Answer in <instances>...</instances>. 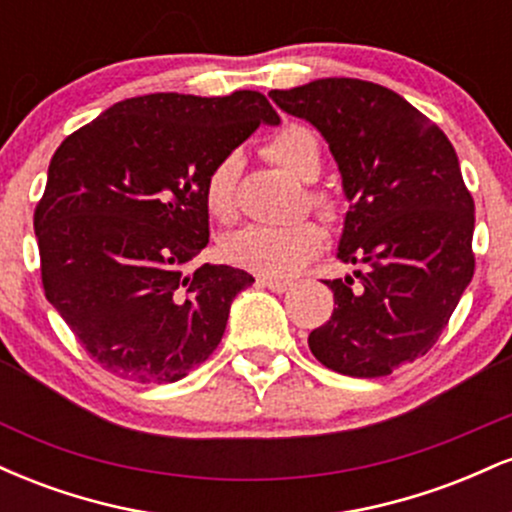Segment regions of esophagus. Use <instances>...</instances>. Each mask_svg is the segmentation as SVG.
I'll return each mask as SVG.
<instances>
[{
  "label": "esophagus",
  "mask_w": 512,
  "mask_h": 512,
  "mask_svg": "<svg viewBox=\"0 0 512 512\" xmlns=\"http://www.w3.org/2000/svg\"><path fill=\"white\" fill-rule=\"evenodd\" d=\"M257 284L267 286L269 291L274 293H284L291 289V281H284V279H269V276H262V279H257Z\"/></svg>",
  "instance_id": "esophagus-1"
}]
</instances>
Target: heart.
I'll return each mask as SVG.
<instances>
[{
	"mask_svg": "<svg viewBox=\"0 0 512 512\" xmlns=\"http://www.w3.org/2000/svg\"><path fill=\"white\" fill-rule=\"evenodd\" d=\"M267 156L281 168L301 180H315L320 173V144L315 134L301 125H289L276 132L267 144ZM238 173L240 156H223L209 170L204 182V202L214 219L233 221L238 214ZM317 209L325 216H334L332 199L315 195ZM325 245V233L315 221L286 223V226H252L240 228L223 240V255L231 264L248 272L269 276V279H289L298 274Z\"/></svg>",
	"mask_w": 512,
	"mask_h": 512,
	"instance_id": "obj_1",
	"label": "heart"
}]
</instances>
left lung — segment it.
I'll return each mask as SVG.
<instances>
[{"instance_id":"1","label":"left lung","mask_w":512,"mask_h":512,"mask_svg":"<svg viewBox=\"0 0 512 512\" xmlns=\"http://www.w3.org/2000/svg\"><path fill=\"white\" fill-rule=\"evenodd\" d=\"M330 144L349 211L337 257L353 276L327 281L334 313L310 332L322 366L380 378L428 354L474 276V199L436 122L390 88L317 79L269 91Z\"/></svg>"}]
</instances>
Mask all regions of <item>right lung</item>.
<instances>
[{"mask_svg": "<svg viewBox=\"0 0 512 512\" xmlns=\"http://www.w3.org/2000/svg\"><path fill=\"white\" fill-rule=\"evenodd\" d=\"M279 115L257 91L149 93L60 144L33 214L45 298L96 363L175 383L219 346L252 276L187 264L209 243V170Z\"/></svg>", "mask_w": 512, "mask_h": 512, "instance_id": "add662e5", "label": "right lung"}]
</instances>
